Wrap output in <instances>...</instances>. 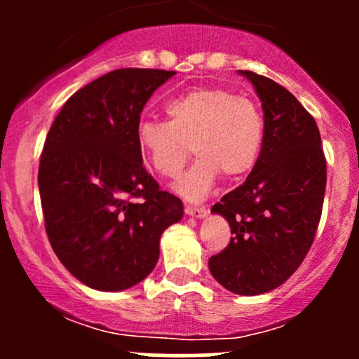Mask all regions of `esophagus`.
<instances>
[{"label": "esophagus", "mask_w": 359, "mask_h": 359, "mask_svg": "<svg viewBox=\"0 0 359 359\" xmlns=\"http://www.w3.org/2000/svg\"><path fill=\"white\" fill-rule=\"evenodd\" d=\"M185 214L192 217H205L208 216V209L196 208V205H185Z\"/></svg>", "instance_id": "obj_1"}]
</instances>
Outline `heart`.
Here are the masks:
<instances>
[{
    "mask_svg": "<svg viewBox=\"0 0 359 359\" xmlns=\"http://www.w3.org/2000/svg\"><path fill=\"white\" fill-rule=\"evenodd\" d=\"M165 109L168 121L147 118L138 123L137 142L163 179L182 172L194 148L199 160L177 184L185 199H204L221 174L240 179L255 167L265 125L253 101L224 88H197L168 101Z\"/></svg>",
    "mask_w": 359,
    "mask_h": 359,
    "instance_id": "heart-1",
    "label": "heart"
}]
</instances>
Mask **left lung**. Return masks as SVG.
<instances>
[{"label": "left lung", "mask_w": 359, "mask_h": 359, "mask_svg": "<svg viewBox=\"0 0 359 359\" xmlns=\"http://www.w3.org/2000/svg\"><path fill=\"white\" fill-rule=\"evenodd\" d=\"M240 74L262 101L265 135L248 179L212 205L233 238L209 258V270L233 294L259 295L282 285L311 250L327 172L312 114L275 81Z\"/></svg>", "instance_id": "obj_1"}]
</instances>
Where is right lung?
I'll list each match as a JSON object with an SVG mask.
<instances>
[{"instance_id": "obj_1", "label": "right lung", "mask_w": 359, "mask_h": 359, "mask_svg": "<svg viewBox=\"0 0 359 359\" xmlns=\"http://www.w3.org/2000/svg\"><path fill=\"white\" fill-rule=\"evenodd\" d=\"M118 69L89 82L62 106L39 167L45 231L79 282L102 292L137 285L155 269L160 236L182 219L179 197L143 167L140 114L174 76Z\"/></svg>"}]
</instances>
